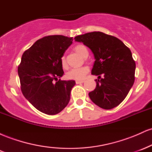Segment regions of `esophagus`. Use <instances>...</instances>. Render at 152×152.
<instances>
[{"mask_svg": "<svg viewBox=\"0 0 152 152\" xmlns=\"http://www.w3.org/2000/svg\"><path fill=\"white\" fill-rule=\"evenodd\" d=\"M83 83V81H76V84H78V83Z\"/></svg>", "mask_w": 152, "mask_h": 152, "instance_id": "34e87169", "label": "esophagus"}]
</instances>
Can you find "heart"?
Returning <instances> with one entry per match:
<instances>
[{"mask_svg": "<svg viewBox=\"0 0 152 152\" xmlns=\"http://www.w3.org/2000/svg\"><path fill=\"white\" fill-rule=\"evenodd\" d=\"M74 50H76V53L81 55L83 58H87L88 56V50L86 46L83 45L79 44L75 46ZM61 64L62 67L66 69L67 64H66V61L65 56H62L61 58ZM89 69L87 66H81V67H76L74 69H71L69 72L66 74V77L69 79L76 80V81H82L86 77L87 74L88 73Z\"/></svg>", "mask_w": 152, "mask_h": 152, "instance_id": "obj_1", "label": "heart"}]
</instances>
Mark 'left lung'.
Wrapping results in <instances>:
<instances>
[{
    "label": "left lung",
    "mask_w": 152,
    "mask_h": 152,
    "mask_svg": "<svg viewBox=\"0 0 152 152\" xmlns=\"http://www.w3.org/2000/svg\"><path fill=\"white\" fill-rule=\"evenodd\" d=\"M74 39L88 47L94 55L91 74L98 76V79L95 80L96 88L88 94L91 100L104 109L119 105L135 79L136 64L129 48L118 38L99 31L80 35Z\"/></svg>",
    "instance_id": "left-lung-1"
}]
</instances>
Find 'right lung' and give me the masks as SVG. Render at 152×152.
I'll use <instances>...</instances> for the list:
<instances>
[{
    "label": "right lung",
    "mask_w": 152,
    "mask_h": 152,
    "mask_svg": "<svg viewBox=\"0 0 152 152\" xmlns=\"http://www.w3.org/2000/svg\"><path fill=\"white\" fill-rule=\"evenodd\" d=\"M72 41V37L48 36L36 41L22 56L18 68L22 93L36 109L46 114H58L70 101L76 82L58 78L64 74L61 58Z\"/></svg>",
    "instance_id": "1"
}]
</instances>
